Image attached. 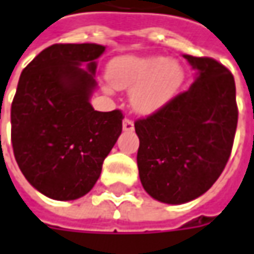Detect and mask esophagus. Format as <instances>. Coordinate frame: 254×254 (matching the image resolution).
Masks as SVG:
<instances>
[{
  "label": "esophagus",
  "mask_w": 254,
  "mask_h": 254,
  "mask_svg": "<svg viewBox=\"0 0 254 254\" xmlns=\"http://www.w3.org/2000/svg\"><path fill=\"white\" fill-rule=\"evenodd\" d=\"M122 127H124V130H125V132H132V130L134 129V125L132 121L125 118V120H124V122H122Z\"/></svg>",
  "instance_id": "34e87169"
}]
</instances>
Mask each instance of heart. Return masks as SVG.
I'll use <instances>...</instances> for the list:
<instances>
[{
    "mask_svg": "<svg viewBox=\"0 0 254 254\" xmlns=\"http://www.w3.org/2000/svg\"><path fill=\"white\" fill-rule=\"evenodd\" d=\"M107 77L115 89H132L130 104L134 111L150 115L177 96L185 80V69L163 55H127L110 64Z\"/></svg>",
    "mask_w": 254,
    "mask_h": 254,
    "instance_id": "obj_1",
    "label": "heart"
}]
</instances>
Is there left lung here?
<instances>
[{"instance_id": "1", "label": "left lung", "mask_w": 254, "mask_h": 254, "mask_svg": "<svg viewBox=\"0 0 254 254\" xmlns=\"http://www.w3.org/2000/svg\"><path fill=\"white\" fill-rule=\"evenodd\" d=\"M184 58L197 70L190 87L134 122L141 185L167 204L188 203L213 186L228 163L238 125L228 68L208 57Z\"/></svg>"}]
</instances>
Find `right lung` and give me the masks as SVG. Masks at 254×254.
<instances>
[{
    "instance_id": "1",
    "label": "right lung",
    "mask_w": 254,
    "mask_h": 254,
    "mask_svg": "<svg viewBox=\"0 0 254 254\" xmlns=\"http://www.w3.org/2000/svg\"><path fill=\"white\" fill-rule=\"evenodd\" d=\"M104 51L91 43L54 44L22 70L11 107L13 154L29 184L50 199L90 192L122 132L120 110L100 113L90 104Z\"/></svg>"
}]
</instances>
